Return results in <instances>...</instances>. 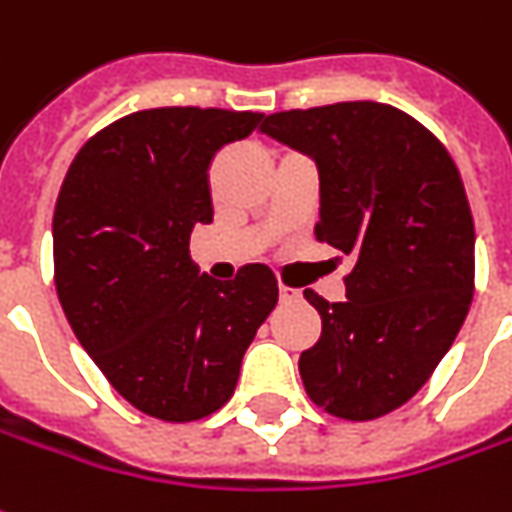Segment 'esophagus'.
Here are the masks:
<instances>
[{"instance_id":"obj_1","label":"esophagus","mask_w":512,"mask_h":512,"mask_svg":"<svg viewBox=\"0 0 512 512\" xmlns=\"http://www.w3.org/2000/svg\"><path fill=\"white\" fill-rule=\"evenodd\" d=\"M300 291L297 288H288V285H280V300H297Z\"/></svg>"}]
</instances>
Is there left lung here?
Segmentation results:
<instances>
[{"mask_svg": "<svg viewBox=\"0 0 512 512\" xmlns=\"http://www.w3.org/2000/svg\"><path fill=\"white\" fill-rule=\"evenodd\" d=\"M319 168L316 238L356 260L347 300L300 356L308 398L344 420H375L429 381L474 297V218L443 142L387 103L353 100L269 114L260 125Z\"/></svg>", "mask_w": 512, "mask_h": 512, "instance_id": "8db88e82", "label": "left lung"}]
</instances>
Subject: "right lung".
<instances>
[{"label": "right lung", "mask_w": 512, "mask_h": 512, "mask_svg": "<svg viewBox=\"0 0 512 512\" xmlns=\"http://www.w3.org/2000/svg\"><path fill=\"white\" fill-rule=\"evenodd\" d=\"M260 123L257 111H134L66 170L52 215L55 291L83 350L145 415L218 412L277 305L269 266L218 283L190 260V232L212 221V156Z\"/></svg>", "instance_id": "1"}]
</instances>
